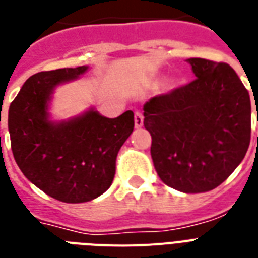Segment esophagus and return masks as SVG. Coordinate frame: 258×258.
<instances>
[{"instance_id": "34e87169", "label": "esophagus", "mask_w": 258, "mask_h": 258, "mask_svg": "<svg viewBox=\"0 0 258 258\" xmlns=\"http://www.w3.org/2000/svg\"><path fill=\"white\" fill-rule=\"evenodd\" d=\"M135 125L136 127H141L144 125V116L140 112L135 113Z\"/></svg>"}]
</instances>
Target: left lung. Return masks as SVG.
I'll use <instances>...</instances> for the list:
<instances>
[{
    "label": "left lung",
    "mask_w": 258,
    "mask_h": 258,
    "mask_svg": "<svg viewBox=\"0 0 258 258\" xmlns=\"http://www.w3.org/2000/svg\"><path fill=\"white\" fill-rule=\"evenodd\" d=\"M197 78L144 105L150 154L162 182L209 191L244 160L250 142V97L225 62L189 58Z\"/></svg>",
    "instance_id": "left-lung-1"
}]
</instances>
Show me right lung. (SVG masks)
Returning <instances> with one entry per match:
<instances>
[{
	"label": "right lung",
	"mask_w": 258,
	"mask_h": 258,
	"mask_svg": "<svg viewBox=\"0 0 258 258\" xmlns=\"http://www.w3.org/2000/svg\"><path fill=\"white\" fill-rule=\"evenodd\" d=\"M86 69L33 74L9 108L10 145L18 168L37 187L62 203H86L108 190L119 148L135 127L132 110L117 118H106L92 109L67 122L47 119L53 89Z\"/></svg>",
	"instance_id": "add662e5"
}]
</instances>
